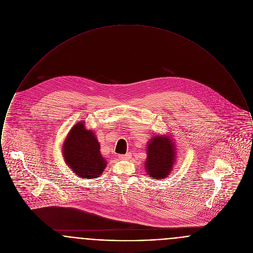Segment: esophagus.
Here are the masks:
<instances>
[{
    "label": "esophagus",
    "instance_id": "34e87169",
    "mask_svg": "<svg viewBox=\"0 0 253 253\" xmlns=\"http://www.w3.org/2000/svg\"><path fill=\"white\" fill-rule=\"evenodd\" d=\"M120 158L122 160H129L130 159V154L126 153V154H124V155H120Z\"/></svg>",
    "mask_w": 253,
    "mask_h": 253
}]
</instances>
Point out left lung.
I'll use <instances>...</instances> for the list:
<instances>
[{
  "instance_id": "8db88e82",
  "label": "left lung",
  "mask_w": 253,
  "mask_h": 253,
  "mask_svg": "<svg viewBox=\"0 0 253 253\" xmlns=\"http://www.w3.org/2000/svg\"><path fill=\"white\" fill-rule=\"evenodd\" d=\"M146 170L152 178H165L171 171L175 149L169 137L153 136L147 148Z\"/></svg>"
}]
</instances>
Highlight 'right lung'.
I'll list each match as a JSON object with an SVG mask.
<instances>
[{
	"label": "right lung",
	"mask_w": 253,
	"mask_h": 253,
	"mask_svg": "<svg viewBox=\"0 0 253 253\" xmlns=\"http://www.w3.org/2000/svg\"><path fill=\"white\" fill-rule=\"evenodd\" d=\"M63 154L68 166L83 178L99 177L106 166L95 133L85 129L82 123L70 130L63 145Z\"/></svg>",
	"instance_id": "add662e5"
}]
</instances>
